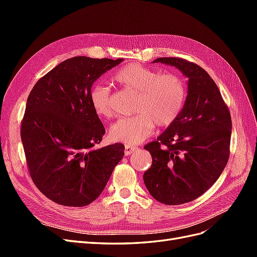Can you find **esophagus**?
I'll list each match as a JSON object with an SVG mask.
<instances>
[{
    "label": "esophagus",
    "instance_id": "34e87169",
    "mask_svg": "<svg viewBox=\"0 0 257 257\" xmlns=\"http://www.w3.org/2000/svg\"><path fill=\"white\" fill-rule=\"evenodd\" d=\"M135 150H136L135 147H132L130 145H125V150H124V153H125V155H130V154L133 153Z\"/></svg>",
    "mask_w": 257,
    "mask_h": 257
}]
</instances>
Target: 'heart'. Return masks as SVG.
Instances as JSON below:
<instances>
[{"label":"heart","mask_w":257,"mask_h":257,"mask_svg":"<svg viewBox=\"0 0 257 257\" xmlns=\"http://www.w3.org/2000/svg\"><path fill=\"white\" fill-rule=\"evenodd\" d=\"M114 81L137 94L136 115L122 118L109 128L113 142L138 145L149 137L155 124L168 126L180 114L186 96L184 81L173 73L161 74L141 64H130L113 76ZM90 103L102 118L113 114L110 88L96 84L91 89Z\"/></svg>","instance_id":"b5f03b06"}]
</instances>
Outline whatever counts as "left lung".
<instances>
[{
    "label": "left lung",
    "instance_id": "obj_1",
    "mask_svg": "<svg viewBox=\"0 0 257 257\" xmlns=\"http://www.w3.org/2000/svg\"><path fill=\"white\" fill-rule=\"evenodd\" d=\"M153 63L178 68L188 78V95L178 118L157 141L145 146L152 165L144 182L160 203L185 204L211 188L226 166L230 113L204 68L180 58H158Z\"/></svg>",
    "mask_w": 257,
    "mask_h": 257
}]
</instances>
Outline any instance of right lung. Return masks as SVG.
Here are the masks:
<instances>
[{
	"mask_svg": "<svg viewBox=\"0 0 257 257\" xmlns=\"http://www.w3.org/2000/svg\"><path fill=\"white\" fill-rule=\"evenodd\" d=\"M122 61L67 59L30 92L21 141L31 178L54 203L69 207L91 204L123 158L122 144L94 148L102 142L105 128L90 103L92 84Z\"/></svg>",
	"mask_w": 257,
	"mask_h": 257,
	"instance_id": "obj_1",
	"label": "right lung"
}]
</instances>
